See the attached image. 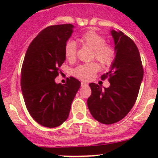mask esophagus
Returning <instances> with one entry per match:
<instances>
[{"label":"esophagus","instance_id":"obj_1","mask_svg":"<svg viewBox=\"0 0 158 158\" xmlns=\"http://www.w3.org/2000/svg\"><path fill=\"white\" fill-rule=\"evenodd\" d=\"M86 85H88L86 84V83H85V82H81V87L86 86Z\"/></svg>","mask_w":158,"mask_h":158}]
</instances>
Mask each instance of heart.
<instances>
[{
  "label": "heart",
  "mask_w": 158,
  "mask_h": 158,
  "mask_svg": "<svg viewBox=\"0 0 158 158\" xmlns=\"http://www.w3.org/2000/svg\"><path fill=\"white\" fill-rule=\"evenodd\" d=\"M80 41L84 46L93 50L92 59H96L103 66H110L115 59L117 50L115 46L106 43L104 36L94 30L85 32L80 38ZM77 46L73 41H68L64 47V55L69 61H74L77 59ZM99 65L97 62L80 64L73 70V75L80 80L88 81L91 80L99 70Z\"/></svg>",
  "instance_id": "obj_1"
}]
</instances>
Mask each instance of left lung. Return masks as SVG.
Wrapping results in <instances>:
<instances>
[{"mask_svg":"<svg viewBox=\"0 0 158 158\" xmlns=\"http://www.w3.org/2000/svg\"><path fill=\"white\" fill-rule=\"evenodd\" d=\"M117 50L110 71L103 74L102 80L108 78V88L90 83L91 95L88 107L93 117L102 124H113L124 118L137 100L143 68L140 55L135 43L123 32L111 30Z\"/></svg>","mask_w":158,"mask_h":158,"instance_id":"1","label":"left lung"}]
</instances>
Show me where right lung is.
I'll return each mask as SVG.
<instances>
[{"label":"right lung","instance_id":"add662e5","mask_svg":"<svg viewBox=\"0 0 158 158\" xmlns=\"http://www.w3.org/2000/svg\"><path fill=\"white\" fill-rule=\"evenodd\" d=\"M73 28L70 23L46 27L29 45L23 61L21 86L25 105L32 118L48 128L59 126L68 119L80 88V81L72 77L65 84L55 82Z\"/></svg>","mask_w":158,"mask_h":158}]
</instances>
